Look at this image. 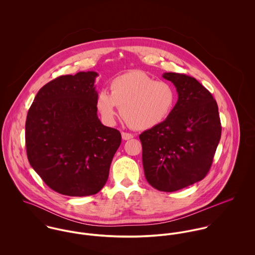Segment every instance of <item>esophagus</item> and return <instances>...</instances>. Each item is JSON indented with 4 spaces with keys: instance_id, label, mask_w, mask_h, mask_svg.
<instances>
[{
    "instance_id": "obj_1",
    "label": "esophagus",
    "mask_w": 255,
    "mask_h": 255,
    "mask_svg": "<svg viewBox=\"0 0 255 255\" xmlns=\"http://www.w3.org/2000/svg\"><path fill=\"white\" fill-rule=\"evenodd\" d=\"M133 136H132V134H130V133H128V132H122V138L124 139V140H128V139H131Z\"/></svg>"
}]
</instances>
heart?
<instances>
[{"label":"heart","instance_id":"1","mask_svg":"<svg viewBox=\"0 0 255 255\" xmlns=\"http://www.w3.org/2000/svg\"><path fill=\"white\" fill-rule=\"evenodd\" d=\"M176 101L177 92L170 82L156 80L141 71H132L114 78L110 93L106 90L98 92L96 108L103 120L112 124L119 107L129 128L146 130L164 123Z\"/></svg>","mask_w":255,"mask_h":255}]
</instances>
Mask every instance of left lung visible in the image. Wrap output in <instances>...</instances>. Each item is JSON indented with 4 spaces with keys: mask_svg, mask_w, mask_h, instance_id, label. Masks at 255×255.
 Wrapping results in <instances>:
<instances>
[{
    "mask_svg": "<svg viewBox=\"0 0 255 255\" xmlns=\"http://www.w3.org/2000/svg\"><path fill=\"white\" fill-rule=\"evenodd\" d=\"M178 102L169 118L140 135L146 180L160 191L172 192L205 178L221 138L218 106L195 78L165 73Z\"/></svg>",
    "mask_w": 255,
    "mask_h": 255,
    "instance_id": "obj_1",
    "label": "left lung"
}]
</instances>
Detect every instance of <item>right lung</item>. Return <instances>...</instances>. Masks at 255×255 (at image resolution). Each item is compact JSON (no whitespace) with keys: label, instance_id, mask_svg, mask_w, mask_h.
I'll return each instance as SVG.
<instances>
[{"label":"right lung","instance_id":"obj_1","mask_svg":"<svg viewBox=\"0 0 255 255\" xmlns=\"http://www.w3.org/2000/svg\"><path fill=\"white\" fill-rule=\"evenodd\" d=\"M97 76L79 72L51 80L38 91L27 113L28 161L51 189L64 195L99 192L122 142L120 131L98 119Z\"/></svg>","mask_w":255,"mask_h":255}]
</instances>
